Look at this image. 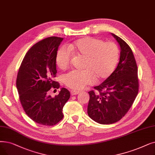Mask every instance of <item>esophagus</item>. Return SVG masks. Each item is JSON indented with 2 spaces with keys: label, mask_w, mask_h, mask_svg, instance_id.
<instances>
[{
  "label": "esophagus",
  "mask_w": 155,
  "mask_h": 155,
  "mask_svg": "<svg viewBox=\"0 0 155 155\" xmlns=\"http://www.w3.org/2000/svg\"><path fill=\"white\" fill-rule=\"evenodd\" d=\"M80 93V92L79 91H71V92H70V94H71V96H75V95H77V94H78Z\"/></svg>",
  "instance_id": "esophagus-1"
}]
</instances>
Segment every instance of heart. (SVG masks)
Returning a JSON list of instances; mask_svg holds the SVG:
<instances>
[{"instance_id": "b5f03b06", "label": "heart", "mask_w": 155, "mask_h": 155, "mask_svg": "<svg viewBox=\"0 0 155 155\" xmlns=\"http://www.w3.org/2000/svg\"><path fill=\"white\" fill-rule=\"evenodd\" d=\"M68 48L73 54L85 58L84 70H74L64 77V84L73 90L82 89L96 79L102 81L108 78L118 61L119 49L112 42H104L99 38L86 37L77 40ZM69 51L63 47L57 52L56 63L61 70L67 69L71 64L72 54Z\"/></svg>"}]
</instances>
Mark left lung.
<instances>
[{
    "mask_svg": "<svg viewBox=\"0 0 155 155\" xmlns=\"http://www.w3.org/2000/svg\"><path fill=\"white\" fill-rule=\"evenodd\" d=\"M120 48V61L111 75L97 90L89 92L87 106L89 117L100 124H111L119 121L129 111L139 91L137 66L134 54L124 40L111 33Z\"/></svg>",
    "mask_w": 155,
    "mask_h": 155,
    "instance_id": "obj_1",
    "label": "left lung"
}]
</instances>
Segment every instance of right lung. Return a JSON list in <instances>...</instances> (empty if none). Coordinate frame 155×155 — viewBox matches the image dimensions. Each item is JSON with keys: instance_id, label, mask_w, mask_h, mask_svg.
Segmentation results:
<instances>
[{"instance_id": "right-lung-1", "label": "right lung", "mask_w": 155, "mask_h": 155, "mask_svg": "<svg viewBox=\"0 0 155 155\" xmlns=\"http://www.w3.org/2000/svg\"><path fill=\"white\" fill-rule=\"evenodd\" d=\"M63 38L50 37L33 45L26 52L20 66L16 87L23 110L35 122L47 126L58 124L63 118V108L70 93L61 88L54 97L52 89H59L54 80L56 75V56Z\"/></svg>"}]
</instances>
